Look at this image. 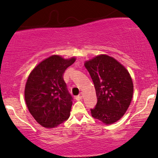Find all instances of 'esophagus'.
<instances>
[{"mask_svg": "<svg viewBox=\"0 0 158 158\" xmlns=\"http://www.w3.org/2000/svg\"><path fill=\"white\" fill-rule=\"evenodd\" d=\"M82 98V93H80L79 95H78L76 97V99H77V100H79V99H81Z\"/></svg>", "mask_w": 158, "mask_h": 158, "instance_id": "obj_1", "label": "esophagus"}]
</instances>
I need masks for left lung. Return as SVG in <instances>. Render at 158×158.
<instances>
[{
	"mask_svg": "<svg viewBox=\"0 0 158 158\" xmlns=\"http://www.w3.org/2000/svg\"><path fill=\"white\" fill-rule=\"evenodd\" d=\"M95 89L97 103L92 116L105 124L119 120L127 110L134 93L131 75L123 65L106 55L85 62Z\"/></svg>",
	"mask_w": 158,
	"mask_h": 158,
	"instance_id": "left-lung-1",
	"label": "left lung"
}]
</instances>
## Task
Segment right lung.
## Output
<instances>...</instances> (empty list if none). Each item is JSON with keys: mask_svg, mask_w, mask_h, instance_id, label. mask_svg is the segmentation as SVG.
Returning a JSON list of instances; mask_svg holds the SVG:
<instances>
[{"mask_svg": "<svg viewBox=\"0 0 158 158\" xmlns=\"http://www.w3.org/2000/svg\"><path fill=\"white\" fill-rule=\"evenodd\" d=\"M76 61L52 56L38 64L29 75L24 98L29 112L42 127L52 128L69 117L73 97L63 79L65 69Z\"/></svg>", "mask_w": 158, "mask_h": 158, "instance_id": "add662e5", "label": "right lung"}]
</instances>
